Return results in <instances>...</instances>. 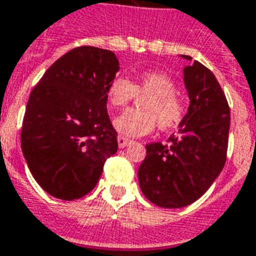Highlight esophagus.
Segmentation results:
<instances>
[{"label":"esophagus","mask_w":256,"mask_h":256,"mask_svg":"<svg viewBox=\"0 0 256 256\" xmlns=\"http://www.w3.org/2000/svg\"><path fill=\"white\" fill-rule=\"evenodd\" d=\"M132 142V140H128V138H126V136H118V145H120V148H126V146L130 145Z\"/></svg>","instance_id":"1"}]
</instances>
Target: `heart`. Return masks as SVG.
Returning <instances> with one entry per match:
<instances>
[{
  "label": "heart",
  "mask_w": 256,
  "mask_h": 256,
  "mask_svg": "<svg viewBox=\"0 0 256 256\" xmlns=\"http://www.w3.org/2000/svg\"><path fill=\"white\" fill-rule=\"evenodd\" d=\"M177 86L164 72L148 71L134 82L116 76L107 86V100L112 108H124L136 96L144 98L141 110H128L116 116L115 128L124 136L148 134L158 124L161 130H170L182 122L186 114L184 99L177 95Z\"/></svg>",
  "instance_id": "heart-1"
}]
</instances>
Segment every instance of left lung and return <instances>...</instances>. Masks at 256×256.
Instances as JSON below:
<instances>
[{"label": "left lung", "instance_id": "obj_1", "mask_svg": "<svg viewBox=\"0 0 256 256\" xmlns=\"http://www.w3.org/2000/svg\"><path fill=\"white\" fill-rule=\"evenodd\" d=\"M184 82L190 103L178 132L169 145H146L138 169L146 198L162 208H182L202 198L227 160L230 106L219 82L198 62L184 68Z\"/></svg>", "mask_w": 256, "mask_h": 256}]
</instances>
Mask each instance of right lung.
Listing matches in <instances>:
<instances>
[{
	"label": "right lung",
	"instance_id": "right-lung-1",
	"mask_svg": "<svg viewBox=\"0 0 256 256\" xmlns=\"http://www.w3.org/2000/svg\"><path fill=\"white\" fill-rule=\"evenodd\" d=\"M120 70L111 50L83 46L58 58L33 87L21 128V149L46 193L76 200L95 188L116 153L107 112V86Z\"/></svg>",
	"mask_w": 256,
	"mask_h": 256
}]
</instances>
